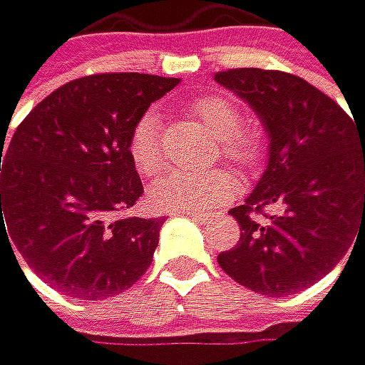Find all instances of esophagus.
<instances>
[{
    "mask_svg": "<svg viewBox=\"0 0 365 365\" xmlns=\"http://www.w3.org/2000/svg\"><path fill=\"white\" fill-rule=\"evenodd\" d=\"M185 217H190L196 223H207V214H198V212H182Z\"/></svg>",
    "mask_w": 365,
    "mask_h": 365,
    "instance_id": "obj_1",
    "label": "esophagus"
}]
</instances>
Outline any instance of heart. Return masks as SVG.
Here are the masks:
<instances>
[{
  "mask_svg": "<svg viewBox=\"0 0 365 365\" xmlns=\"http://www.w3.org/2000/svg\"><path fill=\"white\" fill-rule=\"evenodd\" d=\"M194 119L212 138L219 140V151L225 160L248 167L259 155V140L242 128V110L219 94L200 96L192 103ZM162 126L153 110L144 113L130 130L128 153L135 169L153 175L162 167ZM235 194V178L223 169L212 171H169L151 185L148 200L160 212H207Z\"/></svg>",
  "mask_w": 365,
  "mask_h": 365,
  "instance_id": "obj_1",
  "label": "heart"
}]
</instances>
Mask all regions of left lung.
Masks as SVG:
<instances>
[{
    "label": "left lung",
    "mask_w": 365,
    "mask_h": 365,
    "mask_svg": "<svg viewBox=\"0 0 365 365\" xmlns=\"http://www.w3.org/2000/svg\"><path fill=\"white\" fill-rule=\"evenodd\" d=\"M214 81L255 110L269 135L262 178L230 210L242 237L219 266L262 296L298 294L365 237V135L336 101L287 71L242 67Z\"/></svg>",
    "instance_id": "8db88e82"
}]
</instances>
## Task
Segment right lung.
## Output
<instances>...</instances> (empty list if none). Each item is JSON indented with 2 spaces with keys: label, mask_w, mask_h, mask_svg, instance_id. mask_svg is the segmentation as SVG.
I'll return each instance as SVG.
<instances>
[{
  "label": "right lung",
  "mask_w": 365,
  "mask_h": 365,
  "mask_svg": "<svg viewBox=\"0 0 365 365\" xmlns=\"http://www.w3.org/2000/svg\"><path fill=\"white\" fill-rule=\"evenodd\" d=\"M178 83L94 74L42 99L6 151V140L0 146V248L4 239L51 289L76 300H106L138 282L165 219L121 217L144 194L128 138Z\"/></svg>",
  "instance_id": "1"
}]
</instances>
